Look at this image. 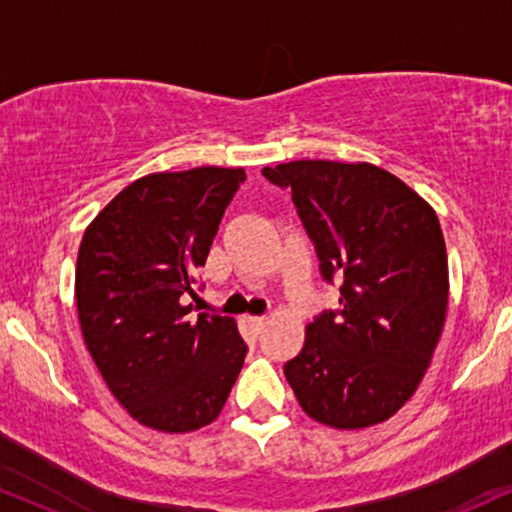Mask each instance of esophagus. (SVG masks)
<instances>
[{
	"mask_svg": "<svg viewBox=\"0 0 512 512\" xmlns=\"http://www.w3.org/2000/svg\"><path fill=\"white\" fill-rule=\"evenodd\" d=\"M248 322H250V327L252 330H255L257 334H260L264 327H267V317H248Z\"/></svg>",
	"mask_w": 512,
	"mask_h": 512,
	"instance_id": "obj_1",
	"label": "esophagus"
}]
</instances>
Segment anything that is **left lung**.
Here are the masks:
<instances>
[{"label":"left lung","mask_w":512,"mask_h":512,"mask_svg":"<svg viewBox=\"0 0 512 512\" xmlns=\"http://www.w3.org/2000/svg\"><path fill=\"white\" fill-rule=\"evenodd\" d=\"M262 175L291 192L339 308L305 327L284 375L308 416L332 428L390 419L414 395L443 332L448 255L436 211L370 163L291 161Z\"/></svg>","instance_id":"1"}]
</instances>
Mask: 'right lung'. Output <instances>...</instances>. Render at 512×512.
<instances>
[{"mask_svg":"<svg viewBox=\"0 0 512 512\" xmlns=\"http://www.w3.org/2000/svg\"><path fill=\"white\" fill-rule=\"evenodd\" d=\"M243 182V168L216 166L146 175L81 240L76 308L88 354L117 402L156 431L211 424L248 354L231 317L182 305Z\"/></svg>","mask_w":512,"mask_h":512,"instance_id":"right-lung-1","label":"right lung"}]
</instances>
